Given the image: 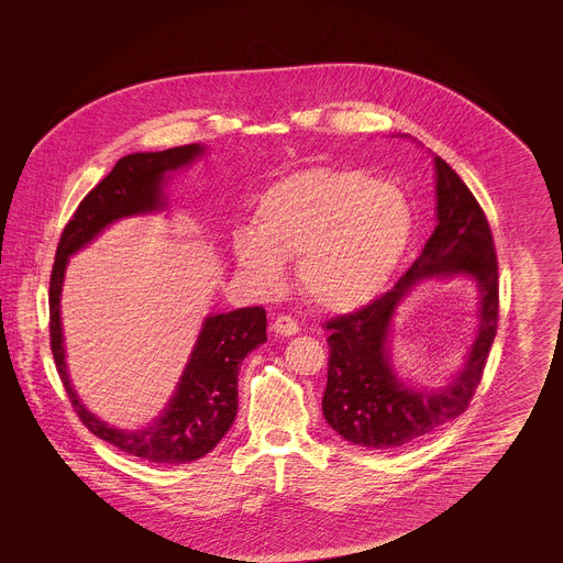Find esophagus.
Listing matches in <instances>:
<instances>
[{"label":"esophagus","mask_w":563,"mask_h":563,"mask_svg":"<svg viewBox=\"0 0 563 563\" xmlns=\"http://www.w3.org/2000/svg\"><path fill=\"white\" fill-rule=\"evenodd\" d=\"M272 331L276 333V335H283V338H289V335H295L297 331H299V324L291 317H287V314H280V317H276V321L272 324Z\"/></svg>","instance_id":"esophagus-1"}]
</instances>
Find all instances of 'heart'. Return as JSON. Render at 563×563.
I'll return each instance as SVG.
<instances>
[{
	"label": "heart",
	"instance_id": "obj_1",
	"mask_svg": "<svg viewBox=\"0 0 563 563\" xmlns=\"http://www.w3.org/2000/svg\"><path fill=\"white\" fill-rule=\"evenodd\" d=\"M255 232L234 234L241 268L266 287L297 260L303 295L324 310H352L382 291L411 234L401 191L361 170L310 168L260 198Z\"/></svg>",
	"mask_w": 563,
	"mask_h": 563
}]
</instances>
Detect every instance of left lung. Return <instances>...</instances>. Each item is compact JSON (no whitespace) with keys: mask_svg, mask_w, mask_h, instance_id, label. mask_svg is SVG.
<instances>
[{"mask_svg":"<svg viewBox=\"0 0 563 563\" xmlns=\"http://www.w3.org/2000/svg\"><path fill=\"white\" fill-rule=\"evenodd\" d=\"M437 228L399 283L356 312L324 322L329 367L322 413L354 445L397 450L466 411L498 329V257L477 198L434 156ZM466 273L481 287V329L463 372L437 391L405 387L391 372L387 331L404 294L422 277Z\"/></svg>","mask_w":563,"mask_h":563,"instance_id":"8db88e82","label":"left lung"}]
</instances>
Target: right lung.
<instances>
[{
    "instance_id": "obj_1",
    "label": "right lung",
    "mask_w": 563,
    "mask_h": 563,
    "mask_svg": "<svg viewBox=\"0 0 563 563\" xmlns=\"http://www.w3.org/2000/svg\"><path fill=\"white\" fill-rule=\"evenodd\" d=\"M202 152L205 147L191 143L164 152L131 154L115 162L108 177L84 196L76 213L67 221L51 274V349L56 372L81 424L113 448L158 464H186L198 460L209 454L230 430L239 411L242 361L268 338L266 310L255 306L209 317L202 324L181 382L161 418L147 429L122 430L109 427L86 411L71 388L60 329V287L69 255L99 236L115 219L162 209L164 175L189 164Z\"/></svg>"
}]
</instances>
